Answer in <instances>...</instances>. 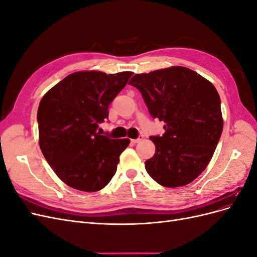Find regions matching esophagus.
Returning a JSON list of instances; mask_svg holds the SVG:
<instances>
[{
	"label": "esophagus",
	"mask_w": 257,
	"mask_h": 257,
	"mask_svg": "<svg viewBox=\"0 0 257 257\" xmlns=\"http://www.w3.org/2000/svg\"><path fill=\"white\" fill-rule=\"evenodd\" d=\"M144 139V136H139L137 139H132V143L133 144H138L139 142H142Z\"/></svg>",
	"instance_id": "34e87169"
}]
</instances>
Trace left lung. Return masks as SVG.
Returning a JSON list of instances; mask_svg holds the SVG:
<instances>
[{"mask_svg":"<svg viewBox=\"0 0 257 257\" xmlns=\"http://www.w3.org/2000/svg\"><path fill=\"white\" fill-rule=\"evenodd\" d=\"M128 83L141 91L153 118L165 123L163 136L150 137L155 153L145 163L147 173L166 188L191 183L208 166L223 131L214 85L183 66L136 74Z\"/></svg>","mask_w":257,"mask_h":257,"instance_id":"1","label":"left lung"}]
</instances>
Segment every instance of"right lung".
I'll list each match as a JSON object with an SVG mask.
<instances>
[{
	"label": "right lung",
	"mask_w": 257,
	"mask_h": 257,
	"mask_svg": "<svg viewBox=\"0 0 257 257\" xmlns=\"http://www.w3.org/2000/svg\"><path fill=\"white\" fill-rule=\"evenodd\" d=\"M132 75L76 72L43 96L37 110L38 143L53 172L71 188L96 192L114 176L130 139H111L96 130Z\"/></svg>",
	"instance_id": "right-lung-1"
}]
</instances>
